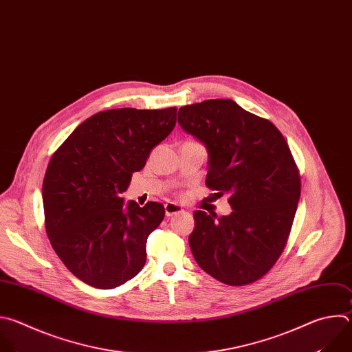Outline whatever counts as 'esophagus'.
<instances>
[{"mask_svg": "<svg viewBox=\"0 0 352 352\" xmlns=\"http://www.w3.org/2000/svg\"><path fill=\"white\" fill-rule=\"evenodd\" d=\"M182 212H183V208L180 205H177L176 202L165 204V215L168 218H170L173 215H177V214H182Z\"/></svg>", "mask_w": 352, "mask_h": 352, "instance_id": "obj_1", "label": "esophagus"}]
</instances>
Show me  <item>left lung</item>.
I'll use <instances>...</instances> for the list:
<instances>
[{"mask_svg":"<svg viewBox=\"0 0 352 352\" xmlns=\"http://www.w3.org/2000/svg\"><path fill=\"white\" fill-rule=\"evenodd\" d=\"M180 126L208 150L206 186L229 195L228 217L195 210L188 237L195 262L229 286L263 277L282 255L301 195V177L283 134L232 100L182 107Z\"/></svg>","mask_w":352,"mask_h":352,"instance_id":"8db88e82","label":"left lung"}]
</instances>
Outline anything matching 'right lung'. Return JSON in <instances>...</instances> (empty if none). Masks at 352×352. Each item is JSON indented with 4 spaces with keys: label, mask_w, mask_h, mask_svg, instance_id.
<instances>
[{
    "label": "right lung",
    "mask_w": 352,
    "mask_h": 352,
    "mask_svg": "<svg viewBox=\"0 0 352 352\" xmlns=\"http://www.w3.org/2000/svg\"><path fill=\"white\" fill-rule=\"evenodd\" d=\"M176 112H98L52 154L43 182L45 232L63 265L86 285L113 289L143 269L147 239L165 208L154 201L126 205L122 192L173 130Z\"/></svg>",
    "instance_id": "1"
}]
</instances>
